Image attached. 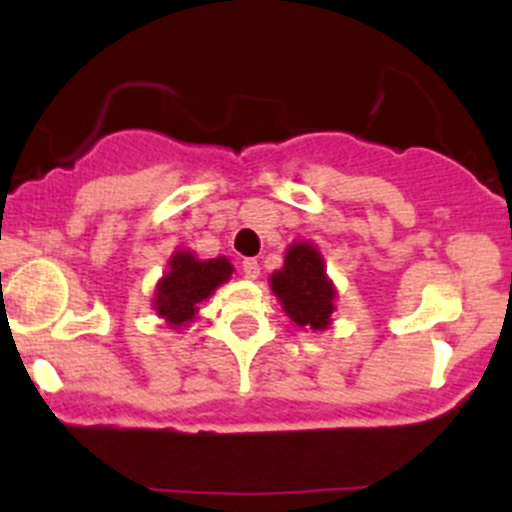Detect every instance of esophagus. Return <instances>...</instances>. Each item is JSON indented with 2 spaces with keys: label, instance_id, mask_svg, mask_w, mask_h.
<instances>
[{
  "label": "esophagus",
  "instance_id": "obj_1",
  "mask_svg": "<svg viewBox=\"0 0 512 512\" xmlns=\"http://www.w3.org/2000/svg\"><path fill=\"white\" fill-rule=\"evenodd\" d=\"M243 274L248 276V279H257V276H260V264H257V260H252V257L243 260Z\"/></svg>",
  "mask_w": 512,
  "mask_h": 512
}]
</instances>
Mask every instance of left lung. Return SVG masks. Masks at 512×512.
<instances>
[{
  "instance_id": "left-lung-1",
  "label": "left lung",
  "mask_w": 512,
  "mask_h": 512,
  "mask_svg": "<svg viewBox=\"0 0 512 512\" xmlns=\"http://www.w3.org/2000/svg\"><path fill=\"white\" fill-rule=\"evenodd\" d=\"M269 286L298 327L315 332L330 327L337 289L327 279L325 260L313 243H293L284 267L269 276Z\"/></svg>"
}]
</instances>
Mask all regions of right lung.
<instances>
[{"label":"right lung","mask_w":512,"mask_h":512,"mask_svg":"<svg viewBox=\"0 0 512 512\" xmlns=\"http://www.w3.org/2000/svg\"><path fill=\"white\" fill-rule=\"evenodd\" d=\"M168 267V272L156 284L154 308L158 317L168 322L170 330H180L195 320L199 303L207 301L233 274V264L226 257L197 260L190 250L175 252Z\"/></svg>","instance_id":"obj_1"}]
</instances>
